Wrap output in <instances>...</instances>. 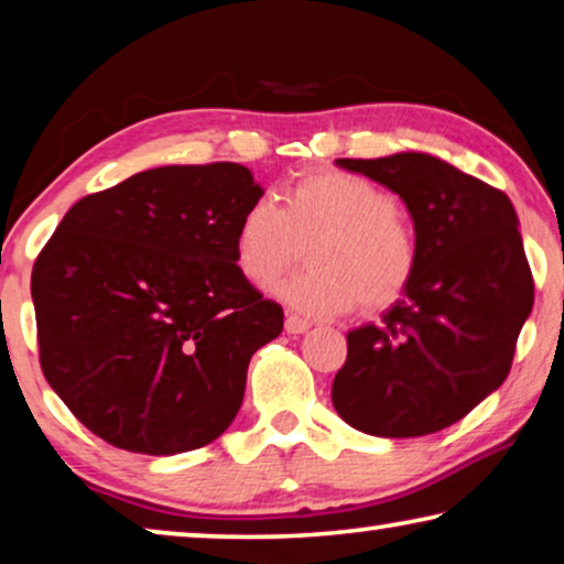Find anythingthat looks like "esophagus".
Here are the masks:
<instances>
[{
    "label": "esophagus",
    "instance_id": "obj_1",
    "mask_svg": "<svg viewBox=\"0 0 564 564\" xmlns=\"http://www.w3.org/2000/svg\"><path fill=\"white\" fill-rule=\"evenodd\" d=\"M311 328V321H305V318H300V315H295V313H290L288 318H284V330H288V334H305V330Z\"/></svg>",
    "mask_w": 564,
    "mask_h": 564
}]
</instances>
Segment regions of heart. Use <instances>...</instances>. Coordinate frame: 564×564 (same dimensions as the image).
I'll return each mask as SVG.
<instances>
[{"mask_svg": "<svg viewBox=\"0 0 564 564\" xmlns=\"http://www.w3.org/2000/svg\"><path fill=\"white\" fill-rule=\"evenodd\" d=\"M311 267L276 288L305 315L382 311L403 297L419 264L413 230L395 195L359 174L321 169L292 182L282 207L253 199L236 226V264L269 288L303 259Z\"/></svg>", "mask_w": 564, "mask_h": 564, "instance_id": "b5f03b06", "label": "heart"}]
</instances>
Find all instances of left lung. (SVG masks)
<instances>
[{"mask_svg":"<svg viewBox=\"0 0 564 564\" xmlns=\"http://www.w3.org/2000/svg\"><path fill=\"white\" fill-rule=\"evenodd\" d=\"M400 195L419 264L403 297L346 334L330 400L357 431L388 438L442 431L511 372L534 305L519 218L503 192L429 153L336 159Z\"/></svg>","mask_w":564,"mask_h":564,"instance_id":"left-lung-1","label":"left lung"}]
</instances>
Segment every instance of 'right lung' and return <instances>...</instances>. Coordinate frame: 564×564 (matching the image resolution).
<instances>
[{
  "label": "right lung",
  "instance_id": "right-lung-1",
  "mask_svg": "<svg viewBox=\"0 0 564 564\" xmlns=\"http://www.w3.org/2000/svg\"><path fill=\"white\" fill-rule=\"evenodd\" d=\"M264 189L241 164L159 166L82 197L33 267L45 380L91 434L169 457L234 423L284 313L241 274L236 226Z\"/></svg>",
  "mask_w": 564,
  "mask_h": 564
}]
</instances>
